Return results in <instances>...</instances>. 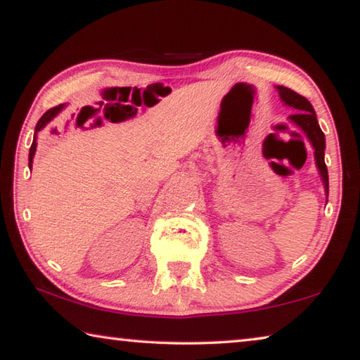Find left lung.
I'll return each instance as SVG.
<instances>
[{
	"mask_svg": "<svg viewBox=\"0 0 360 360\" xmlns=\"http://www.w3.org/2000/svg\"><path fill=\"white\" fill-rule=\"evenodd\" d=\"M276 89L279 92V96H281V100L285 103V105L295 109V114L289 115V119L294 122L297 127H300L304 135H307V138L309 139V143H311L314 149L316 167L319 169L322 182H324L326 193L328 195V173L324 162L326 136L318 124V119H316V112L311 106V103L304 98V96L294 92V90L283 87V85H278Z\"/></svg>",
	"mask_w": 360,
	"mask_h": 360,
	"instance_id": "left-lung-1",
	"label": "left lung"
}]
</instances>
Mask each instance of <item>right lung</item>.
<instances>
[{"label":"right lung","mask_w":360,"mask_h":360,"mask_svg":"<svg viewBox=\"0 0 360 360\" xmlns=\"http://www.w3.org/2000/svg\"><path fill=\"white\" fill-rule=\"evenodd\" d=\"M65 108V105H58L56 108L49 109V111H46L44 114H42V117L38 120V124H36V129H34V138H33V144L32 148H30V155H28V167L32 168V163H33V157H34V152H36V136H38V131H41L44 127L51 122L56 115L62 111V109Z\"/></svg>","instance_id":"right-lung-1"}]
</instances>
